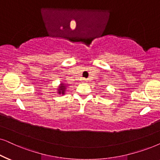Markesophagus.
Segmentation results:
<instances>
[{
    "instance_id": "34e87169",
    "label": "esophagus",
    "mask_w": 160,
    "mask_h": 160,
    "mask_svg": "<svg viewBox=\"0 0 160 160\" xmlns=\"http://www.w3.org/2000/svg\"><path fill=\"white\" fill-rule=\"evenodd\" d=\"M82 82H87V80L85 79V78H83V79H82Z\"/></svg>"
}]
</instances>
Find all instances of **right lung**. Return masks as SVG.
I'll use <instances>...</instances> for the list:
<instances>
[{"label":"right lung","mask_w":160,"mask_h":160,"mask_svg":"<svg viewBox=\"0 0 160 160\" xmlns=\"http://www.w3.org/2000/svg\"><path fill=\"white\" fill-rule=\"evenodd\" d=\"M65 90H66V85L64 84L63 83H62V84H60L59 88H58V93H59V94L64 95L65 94Z\"/></svg>","instance_id":"add662e5"}]
</instances>
